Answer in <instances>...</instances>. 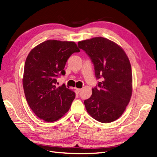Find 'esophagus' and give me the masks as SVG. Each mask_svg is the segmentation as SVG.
<instances>
[{"instance_id":"esophagus-1","label":"esophagus","mask_w":157,"mask_h":157,"mask_svg":"<svg viewBox=\"0 0 157 157\" xmlns=\"http://www.w3.org/2000/svg\"><path fill=\"white\" fill-rule=\"evenodd\" d=\"M76 90H77L78 92H80L82 90V89L81 88H76Z\"/></svg>"}]
</instances>
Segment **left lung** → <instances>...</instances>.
<instances>
[{
    "mask_svg": "<svg viewBox=\"0 0 157 157\" xmlns=\"http://www.w3.org/2000/svg\"><path fill=\"white\" fill-rule=\"evenodd\" d=\"M80 49L90 57L95 75L101 82L92 89L84 105L96 121L109 123L118 119L129 103L132 92V74L129 59L115 42L95 37L78 42Z\"/></svg>",
    "mask_w": 157,
    "mask_h": 157,
    "instance_id": "obj_1",
    "label": "left lung"
}]
</instances>
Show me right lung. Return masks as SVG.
Returning a JSON list of instances; mask_svg holds the SVG:
<instances>
[{
    "label": "right lung",
    "instance_id": "right-lung-1",
    "mask_svg": "<svg viewBox=\"0 0 157 157\" xmlns=\"http://www.w3.org/2000/svg\"><path fill=\"white\" fill-rule=\"evenodd\" d=\"M79 52L74 42L48 40L36 46L27 56L23 90L30 108L41 119L56 121L70 109L75 93L65 84L57 86V78L65 75L67 59Z\"/></svg>",
    "mask_w": 157,
    "mask_h": 157
}]
</instances>
